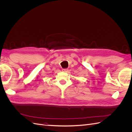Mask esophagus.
<instances>
[{"label":"esophagus","mask_w":132,"mask_h":132,"mask_svg":"<svg viewBox=\"0 0 132 132\" xmlns=\"http://www.w3.org/2000/svg\"><path fill=\"white\" fill-rule=\"evenodd\" d=\"M62 71H63V72H67V71H68V69H62Z\"/></svg>","instance_id":"34e87169"}]
</instances>
